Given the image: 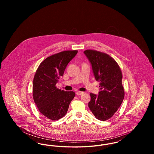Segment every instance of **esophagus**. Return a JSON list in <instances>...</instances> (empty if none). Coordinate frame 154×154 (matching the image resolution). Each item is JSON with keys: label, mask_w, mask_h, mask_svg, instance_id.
<instances>
[{"label": "esophagus", "mask_w": 154, "mask_h": 154, "mask_svg": "<svg viewBox=\"0 0 154 154\" xmlns=\"http://www.w3.org/2000/svg\"><path fill=\"white\" fill-rule=\"evenodd\" d=\"M75 94H76L77 95H81L82 94H84V92H81V91H77V92H76Z\"/></svg>", "instance_id": "obj_1"}]
</instances>
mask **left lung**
<instances>
[{"label":"left lung","instance_id":"1","mask_svg":"<svg viewBox=\"0 0 154 154\" xmlns=\"http://www.w3.org/2000/svg\"><path fill=\"white\" fill-rule=\"evenodd\" d=\"M84 53L91 63L100 87L98 95L90 94L88 107L97 119L106 121L117 111L124 99L122 72L117 62L106 53L92 50Z\"/></svg>","mask_w":154,"mask_h":154}]
</instances>
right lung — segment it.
<instances>
[{
    "instance_id": "1",
    "label": "right lung",
    "mask_w": 154,
    "mask_h": 154,
    "mask_svg": "<svg viewBox=\"0 0 154 154\" xmlns=\"http://www.w3.org/2000/svg\"><path fill=\"white\" fill-rule=\"evenodd\" d=\"M78 51H64L44 59L37 69L33 82V97L39 111L55 121L64 117L75 94L56 87L69 62Z\"/></svg>"
}]
</instances>
